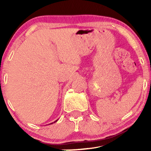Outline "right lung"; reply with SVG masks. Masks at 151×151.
Masks as SVG:
<instances>
[{"mask_svg":"<svg viewBox=\"0 0 151 151\" xmlns=\"http://www.w3.org/2000/svg\"><path fill=\"white\" fill-rule=\"evenodd\" d=\"M57 120H58V119H57ZM57 120H55V121L54 122H57ZM54 122H53V123H54ZM51 124H53V123H51Z\"/></svg>","mask_w":151,"mask_h":151,"instance_id":"obj_1","label":"right lung"}]
</instances>
